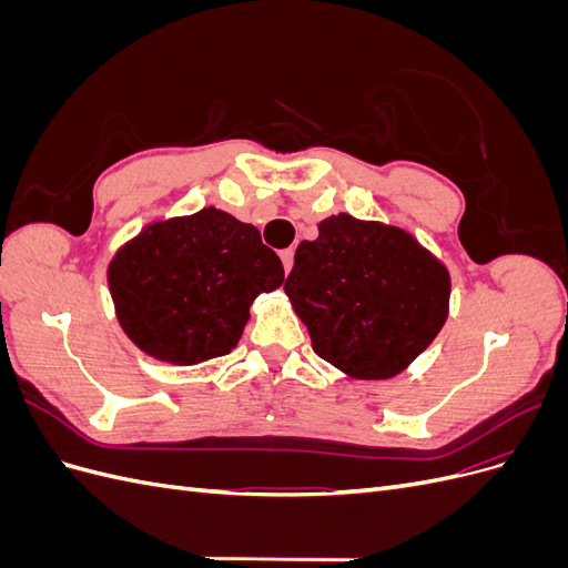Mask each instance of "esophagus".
Masks as SVG:
<instances>
[{"label": "esophagus", "instance_id": "esophagus-1", "mask_svg": "<svg viewBox=\"0 0 568 568\" xmlns=\"http://www.w3.org/2000/svg\"><path fill=\"white\" fill-rule=\"evenodd\" d=\"M280 257H282V263H284V272L288 274L291 267H294V248H284V251L280 253Z\"/></svg>", "mask_w": 568, "mask_h": 568}]
</instances>
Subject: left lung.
<instances>
[{
	"label": "left lung",
	"instance_id": "left-lung-1",
	"mask_svg": "<svg viewBox=\"0 0 568 568\" xmlns=\"http://www.w3.org/2000/svg\"><path fill=\"white\" fill-rule=\"evenodd\" d=\"M301 242L284 291L313 351L353 379L400 374L443 329L450 272L417 236L338 213Z\"/></svg>",
	"mask_w": 568,
	"mask_h": 568
}]
</instances>
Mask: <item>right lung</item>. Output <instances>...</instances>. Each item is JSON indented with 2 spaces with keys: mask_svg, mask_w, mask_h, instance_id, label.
<instances>
[{
  "mask_svg": "<svg viewBox=\"0 0 568 568\" xmlns=\"http://www.w3.org/2000/svg\"><path fill=\"white\" fill-rule=\"evenodd\" d=\"M106 280L134 346L189 367L236 346L251 303L282 286L284 267L253 225L209 205L149 222L115 251Z\"/></svg>",
  "mask_w": 568,
  "mask_h": 568,
  "instance_id": "right-lung-1",
  "label": "right lung"
}]
</instances>
